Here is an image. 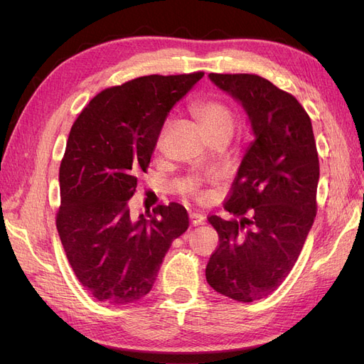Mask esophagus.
Returning <instances> with one entry per match:
<instances>
[{
	"mask_svg": "<svg viewBox=\"0 0 364 364\" xmlns=\"http://www.w3.org/2000/svg\"><path fill=\"white\" fill-rule=\"evenodd\" d=\"M190 222L193 226H199V225H203L205 222V217L202 214H197V213H191L190 214Z\"/></svg>",
	"mask_w": 364,
	"mask_h": 364,
	"instance_id": "1",
	"label": "esophagus"
}]
</instances>
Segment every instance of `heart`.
<instances>
[{"label":"heart","instance_id":"1","mask_svg":"<svg viewBox=\"0 0 364 364\" xmlns=\"http://www.w3.org/2000/svg\"><path fill=\"white\" fill-rule=\"evenodd\" d=\"M193 111H194V115L199 118L208 135L217 134V132H230V134H232L234 123H235L234 114L230 111V107L222 100H217V98H206V100L196 103ZM168 124L170 121H167L165 126L162 127L158 138V144H162ZM191 186H194L193 182H191Z\"/></svg>","mask_w":364,"mask_h":364}]
</instances>
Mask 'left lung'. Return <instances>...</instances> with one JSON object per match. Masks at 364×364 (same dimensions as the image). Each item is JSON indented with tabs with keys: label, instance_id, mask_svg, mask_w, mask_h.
<instances>
[{
	"label": "left lung",
	"instance_id": "obj_1",
	"mask_svg": "<svg viewBox=\"0 0 364 364\" xmlns=\"http://www.w3.org/2000/svg\"><path fill=\"white\" fill-rule=\"evenodd\" d=\"M243 106L253 141L225 209L211 215L220 246L206 281L238 302L262 299L293 269L316 217L318 158L311 119L296 98L255 74L208 75Z\"/></svg>",
	"mask_w": 364,
	"mask_h": 364
}]
</instances>
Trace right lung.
I'll return each instance as SVG.
<instances>
[{"label": "right lung", "mask_w": 364, "mask_h": 364, "mask_svg": "<svg viewBox=\"0 0 364 364\" xmlns=\"http://www.w3.org/2000/svg\"><path fill=\"white\" fill-rule=\"evenodd\" d=\"M202 77H138L97 94L74 121L59 170L56 226L77 279L97 301L123 305L146 296L173 240L188 229L182 205L132 218L129 199L165 118Z\"/></svg>", "instance_id": "1"}]
</instances>
